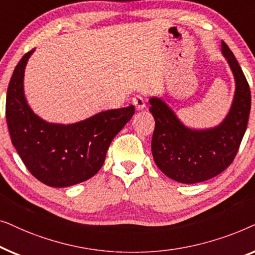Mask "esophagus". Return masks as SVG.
Masks as SVG:
<instances>
[{
  "label": "esophagus",
  "mask_w": 255,
  "mask_h": 255,
  "mask_svg": "<svg viewBox=\"0 0 255 255\" xmlns=\"http://www.w3.org/2000/svg\"><path fill=\"white\" fill-rule=\"evenodd\" d=\"M132 103L134 104L135 109L137 110H142L146 107V102H145L144 97L140 95H135L133 97V100H132Z\"/></svg>",
  "instance_id": "obj_1"
}]
</instances>
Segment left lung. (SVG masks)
Returning a JSON list of instances; mask_svg holds the SVG:
<instances>
[{
  "label": "left lung",
  "instance_id": "obj_1",
  "mask_svg": "<svg viewBox=\"0 0 255 255\" xmlns=\"http://www.w3.org/2000/svg\"><path fill=\"white\" fill-rule=\"evenodd\" d=\"M221 52L231 68L236 89L231 108L218 125L189 128L161 97L151 96L148 100L155 121L153 159L166 176L177 182L198 183L221 174L232 163L245 134L251 110L250 86L224 41Z\"/></svg>",
  "mask_w": 255,
  "mask_h": 255
}]
</instances>
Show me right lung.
<instances>
[{
  "mask_svg": "<svg viewBox=\"0 0 255 255\" xmlns=\"http://www.w3.org/2000/svg\"><path fill=\"white\" fill-rule=\"evenodd\" d=\"M34 50L17 64L5 101L12 145L32 175L50 187L64 188L90 179L107 151L134 114V107L101 111L72 124L50 123L33 113L24 94V73Z\"/></svg>",
  "mask_w": 255,
  "mask_h": 255,
  "instance_id": "1",
  "label": "right lung"
}]
</instances>
